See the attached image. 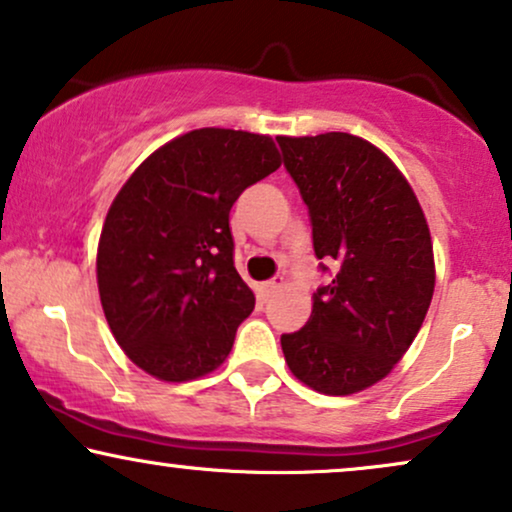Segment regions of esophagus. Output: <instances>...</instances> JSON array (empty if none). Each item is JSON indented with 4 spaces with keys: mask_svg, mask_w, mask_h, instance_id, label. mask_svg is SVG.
<instances>
[{
    "mask_svg": "<svg viewBox=\"0 0 512 512\" xmlns=\"http://www.w3.org/2000/svg\"><path fill=\"white\" fill-rule=\"evenodd\" d=\"M257 291H260V300H269L276 291H279V281H262Z\"/></svg>",
    "mask_w": 512,
    "mask_h": 512,
    "instance_id": "obj_1",
    "label": "esophagus"
}]
</instances>
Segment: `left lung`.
<instances>
[{"instance_id": "1", "label": "left lung", "mask_w": 512, "mask_h": 512, "mask_svg": "<svg viewBox=\"0 0 512 512\" xmlns=\"http://www.w3.org/2000/svg\"><path fill=\"white\" fill-rule=\"evenodd\" d=\"M276 140L310 212L317 260L336 269L303 329L281 336L283 355L310 389L350 396L384 379L415 341L434 295L432 236L379 147L350 133Z\"/></svg>"}]
</instances>
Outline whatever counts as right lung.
I'll use <instances>...</instances> for the list:
<instances>
[{
    "instance_id": "right-lung-1",
    "label": "right lung",
    "mask_w": 512,
    "mask_h": 512,
    "mask_svg": "<svg viewBox=\"0 0 512 512\" xmlns=\"http://www.w3.org/2000/svg\"><path fill=\"white\" fill-rule=\"evenodd\" d=\"M281 166L269 135L197 128L123 183L97 245V286L116 343L162 381L214 372L255 295L233 267L229 212Z\"/></svg>"
}]
</instances>
